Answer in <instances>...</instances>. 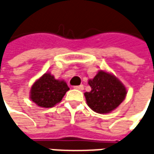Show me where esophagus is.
I'll return each mask as SVG.
<instances>
[{
    "mask_svg": "<svg viewBox=\"0 0 154 154\" xmlns=\"http://www.w3.org/2000/svg\"><path fill=\"white\" fill-rule=\"evenodd\" d=\"M74 88L75 90H79V91H83L84 90V86L83 85H79V86H75Z\"/></svg>",
    "mask_w": 154,
    "mask_h": 154,
    "instance_id": "34e87169",
    "label": "esophagus"
}]
</instances>
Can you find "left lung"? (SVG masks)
<instances>
[{
  "instance_id": "obj_1",
  "label": "left lung",
  "mask_w": 154,
  "mask_h": 154,
  "mask_svg": "<svg viewBox=\"0 0 154 154\" xmlns=\"http://www.w3.org/2000/svg\"><path fill=\"white\" fill-rule=\"evenodd\" d=\"M91 91L85 92L88 105L98 114H108L116 109L127 96V88L111 73L100 70L88 80Z\"/></svg>"
}]
</instances>
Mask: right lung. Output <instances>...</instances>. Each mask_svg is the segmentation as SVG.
<instances>
[{
  "label": "right lung",
  "mask_w": 154,
  "mask_h": 154,
  "mask_svg": "<svg viewBox=\"0 0 154 154\" xmlns=\"http://www.w3.org/2000/svg\"><path fill=\"white\" fill-rule=\"evenodd\" d=\"M68 90L63 80L55 79L52 75L46 73L32 85L30 99L39 107L51 108L61 102Z\"/></svg>",
  "instance_id": "right-lung-1"
}]
</instances>
